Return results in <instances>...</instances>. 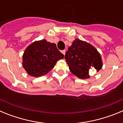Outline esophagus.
Segmentation results:
<instances>
[{
    "instance_id": "esophagus-1",
    "label": "esophagus",
    "mask_w": 123,
    "mask_h": 123,
    "mask_svg": "<svg viewBox=\"0 0 123 123\" xmlns=\"http://www.w3.org/2000/svg\"><path fill=\"white\" fill-rule=\"evenodd\" d=\"M62 54L65 55V53H66V50H62Z\"/></svg>"
}]
</instances>
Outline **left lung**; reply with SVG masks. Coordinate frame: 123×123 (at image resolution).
Returning <instances> with one entry per match:
<instances>
[{
    "mask_svg": "<svg viewBox=\"0 0 123 123\" xmlns=\"http://www.w3.org/2000/svg\"><path fill=\"white\" fill-rule=\"evenodd\" d=\"M65 58L70 71L78 78H89L91 69L99 71L102 67L100 54L94 47L81 40L75 39L68 47Z\"/></svg>",
    "mask_w": 123,
    "mask_h": 123,
    "instance_id": "obj_1",
    "label": "left lung"
}]
</instances>
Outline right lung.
I'll list each match as a JSON object with an SVG mask.
<instances>
[{
  "label": "right lung",
  "mask_w": 123,
  "mask_h": 123,
  "mask_svg": "<svg viewBox=\"0 0 123 123\" xmlns=\"http://www.w3.org/2000/svg\"><path fill=\"white\" fill-rule=\"evenodd\" d=\"M64 58L55 44L45 40L36 41L29 45L23 56V68L31 76L39 77L53 69L56 62Z\"/></svg>",
  "instance_id": "right-lung-1"
}]
</instances>
